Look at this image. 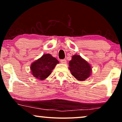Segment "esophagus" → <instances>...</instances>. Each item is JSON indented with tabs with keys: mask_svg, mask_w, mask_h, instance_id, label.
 Returning <instances> with one entry per match:
<instances>
[{
	"mask_svg": "<svg viewBox=\"0 0 122 122\" xmlns=\"http://www.w3.org/2000/svg\"><path fill=\"white\" fill-rule=\"evenodd\" d=\"M61 62L62 63H66L67 61H66V59H62V60H61Z\"/></svg>",
	"mask_w": 122,
	"mask_h": 122,
	"instance_id": "1",
	"label": "esophagus"
}]
</instances>
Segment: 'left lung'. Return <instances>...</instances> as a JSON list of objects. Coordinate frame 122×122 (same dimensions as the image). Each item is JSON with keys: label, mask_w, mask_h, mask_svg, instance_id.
<instances>
[{"label": "left lung", "mask_w": 122, "mask_h": 122, "mask_svg": "<svg viewBox=\"0 0 122 122\" xmlns=\"http://www.w3.org/2000/svg\"><path fill=\"white\" fill-rule=\"evenodd\" d=\"M69 64L72 75L79 81H84L91 75L90 65L80 55H73Z\"/></svg>", "instance_id": "1"}]
</instances>
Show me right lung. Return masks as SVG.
<instances>
[{"label":"right lung","mask_w":122,"mask_h":122,"mask_svg":"<svg viewBox=\"0 0 122 122\" xmlns=\"http://www.w3.org/2000/svg\"><path fill=\"white\" fill-rule=\"evenodd\" d=\"M59 61L49 54H44L30 66L32 74L35 77L43 80L51 75Z\"/></svg>","instance_id":"right-lung-1"}]
</instances>
